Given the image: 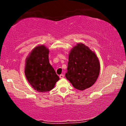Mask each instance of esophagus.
<instances>
[{
    "label": "esophagus",
    "instance_id": "1",
    "mask_svg": "<svg viewBox=\"0 0 126 126\" xmlns=\"http://www.w3.org/2000/svg\"><path fill=\"white\" fill-rule=\"evenodd\" d=\"M64 75H63V74H61L60 75V76H59V77H60V78H64Z\"/></svg>",
    "mask_w": 126,
    "mask_h": 126
}]
</instances>
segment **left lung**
Masks as SVG:
<instances>
[{
	"label": "left lung",
	"mask_w": 126,
	"mask_h": 126,
	"mask_svg": "<svg viewBox=\"0 0 126 126\" xmlns=\"http://www.w3.org/2000/svg\"><path fill=\"white\" fill-rule=\"evenodd\" d=\"M100 65L94 52L83 44L73 47L69 56L67 79L78 90L92 86L98 77Z\"/></svg>",
	"instance_id": "left-lung-1"
}]
</instances>
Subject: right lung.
<instances>
[{
  "instance_id": "1",
  "label": "right lung",
  "mask_w": 126,
  "mask_h": 126,
  "mask_svg": "<svg viewBox=\"0 0 126 126\" xmlns=\"http://www.w3.org/2000/svg\"><path fill=\"white\" fill-rule=\"evenodd\" d=\"M48 50L44 46L35 47L27 59L25 74L29 83L38 92H48L59 80L50 64Z\"/></svg>"
}]
</instances>
